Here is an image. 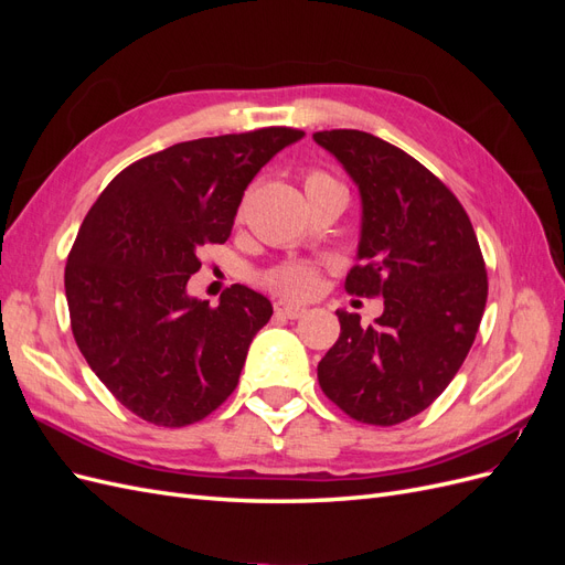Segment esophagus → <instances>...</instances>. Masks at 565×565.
Returning a JSON list of instances; mask_svg holds the SVG:
<instances>
[{
  "label": "esophagus",
  "instance_id": "obj_1",
  "mask_svg": "<svg viewBox=\"0 0 565 565\" xmlns=\"http://www.w3.org/2000/svg\"><path fill=\"white\" fill-rule=\"evenodd\" d=\"M303 313H306V309H301V306H297V303H289V301H278L276 303V316H280V318L297 320Z\"/></svg>",
  "mask_w": 565,
  "mask_h": 565
}]
</instances>
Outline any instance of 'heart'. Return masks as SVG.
Wrapping results in <instances>:
<instances>
[{
  "mask_svg": "<svg viewBox=\"0 0 565 565\" xmlns=\"http://www.w3.org/2000/svg\"><path fill=\"white\" fill-rule=\"evenodd\" d=\"M334 183L337 181L324 172H309L303 179L306 193L316 191V188H322V185H334ZM264 282L273 289V292H278V295L306 299V297H311L316 292L318 270L309 264H282V266L270 268L264 276Z\"/></svg>",
  "mask_w": 565,
  "mask_h": 565,
  "instance_id": "1",
  "label": "heart"
}]
</instances>
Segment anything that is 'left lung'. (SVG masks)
I'll return each instance as SVG.
<instances>
[{
    "mask_svg": "<svg viewBox=\"0 0 565 565\" xmlns=\"http://www.w3.org/2000/svg\"><path fill=\"white\" fill-rule=\"evenodd\" d=\"M313 141L361 191L363 264L349 270L347 292L384 297L367 328L358 313L337 311L341 332L318 363V382L349 417L401 424L465 363L488 299L483 254L450 188L405 150L358 129L316 131Z\"/></svg>",
    "mask_w": 565,
    "mask_h": 565,
    "instance_id": "left-lung-1",
    "label": "left lung"
}]
</instances>
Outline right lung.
Masks as SVG:
<instances>
[{
    "instance_id": "1",
    "label": "right lung",
    "mask_w": 565,
    "mask_h": 565,
    "mask_svg": "<svg viewBox=\"0 0 565 565\" xmlns=\"http://www.w3.org/2000/svg\"><path fill=\"white\" fill-rule=\"evenodd\" d=\"M303 131L266 127L169 146L122 169L67 254L71 328L96 377L136 417L188 426L237 386L270 301L245 285L188 297L198 249L226 243L245 188Z\"/></svg>"
}]
</instances>
